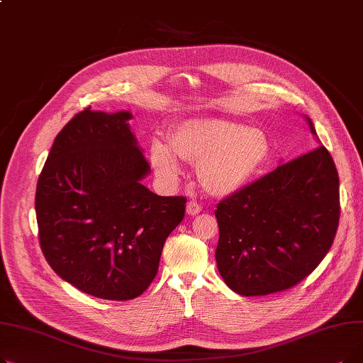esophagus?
I'll list each match as a JSON object with an SVG mask.
<instances>
[{
  "instance_id": "1",
  "label": "esophagus",
  "mask_w": 363,
  "mask_h": 363,
  "mask_svg": "<svg viewBox=\"0 0 363 363\" xmlns=\"http://www.w3.org/2000/svg\"><path fill=\"white\" fill-rule=\"evenodd\" d=\"M201 212V206L197 203V201H189L188 204H186V213L189 215V216H196V215H199Z\"/></svg>"
}]
</instances>
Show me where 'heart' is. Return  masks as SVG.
Segmentation results:
<instances>
[{"instance_id": "heart-1", "label": "heart", "mask_w": 363, "mask_h": 363, "mask_svg": "<svg viewBox=\"0 0 363 363\" xmlns=\"http://www.w3.org/2000/svg\"><path fill=\"white\" fill-rule=\"evenodd\" d=\"M178 156L197 164L206 191L231 196L255 181L268 166L272 150L263 132L226 119H191L172 133V147L156 140L150 159L157 175L174 182L181 175Z\"/></svg>"}]
</instances>
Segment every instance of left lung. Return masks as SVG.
Instances as JSON below:
<instances>
[{
  "label": "left lung",
  "mask_w": 363,
  "mask_h": 363,
  "mask_svg": "<svg viewBox=\"0 0 363 363\" xmlns=\"http://www.w3.org/2000/svg\"><path fill=\"white\" fill-rule=\"evenodd\" d=\"M338 188L334 160L319 145L223 199L215 211L216 263L228 287L266 296L311 275L335 238Z\"/></svg>",
  "instance_id": "8db88e82"
}]
</instances>
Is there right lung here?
Instances as JSON below:
<instances>
[{
    "instance_id": "obj_1",
    "label": "right lung",
    "mask_w": 363,
    "mask_h": 363,
    "mask_svg": "<svg viewBox=\"0 0 363 363\" xmlns=\"http://www.w3.org/2000/svg\"><path fill=\"white\" fill-rule=\"evenodd\" d=\"M129 111L82 110L59 132L38 179L41 250L62 279L104 300L141 296L155 279L166 238L186 199L141 184L150 164Z\"/></svg>"
}]
</instances>
